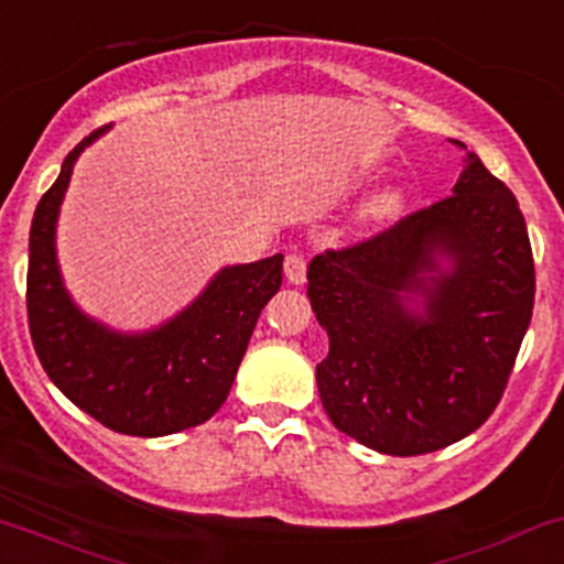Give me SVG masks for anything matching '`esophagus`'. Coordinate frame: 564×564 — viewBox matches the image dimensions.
Here are the masks:
<instances>
[{
    "label": "esophagus",
    "instance_id": "1",
    "mask_svg": "<svg viewBox=\"0 0 564 564\" xmlns=\"http://www.w3.org/2000/svg\"><path fill=\"white\" fill-rule=\"evenodd\" d=\"M283 270H286V278L289 283H294V286H300V283L307 281V262L302 253H286V262H283Z\"/></svg>",
    "mask_w": 564,
    "mask_h": 564
}]
</instances>
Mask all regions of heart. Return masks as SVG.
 Here are the masks:
<instances>
[{
	"label": "heart",
	"instance_id": "obj_1",
	"mask_svg": "<svg viewBox=\"0 0 564 564\" xmlns=\"http://www.w3.org/2000/svg\"><path fill=\"white\" fill-rule=\"evenodd\" d=\"M401 203H404V197H401L399 189H380L361 203L356 219L361 225H377V221H386L399 214Z\"/></svg>",
	"mask_w": 564,
	"mask_h": 564
}]
</instances>
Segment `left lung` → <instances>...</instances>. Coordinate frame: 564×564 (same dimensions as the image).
<instances>
[{"mask_svg": "<svg viewBox=\"0 0 564 564\" xmlns=\"http://www.w3.org/2000/svg\"><path fill=\"white\" fill-rule=\"evenodd\" d=\"M436 252L453 273L437 270ZM410 291L426 296L423 316L405 311ZM307 296L329 334L315 380L339 431L399 457L460 442L498 406L533 315L517 197L466 152L453 195L313 257Z\"/></svg>", "mask_w": 564, "mask_h": 564, "instance_id": "left-lung-1", "label": "left lung"}]
</instances>
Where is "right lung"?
I'll list each match as a JSON object with an SVG mask.
<instances>
[{"mask_svg":"<svg viewBox=\"0 0 564 564\" xmlns=\"http://www.w3.org/2000/svg\"><path fill=\"white\" fill-rule=\"evenodd\" d=\"M36 203L29 232L26 311L42 369L66 399L128 436H169L225 404L259 313L283 283V253L225 268L176 318L147 334H115L72 305L55 264V219L77 154Z\"/></svg>","mask_w":564,"mask_h":564,"instance_id":"obj_1","label":"right lung"}]
</instances>
